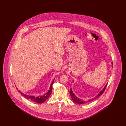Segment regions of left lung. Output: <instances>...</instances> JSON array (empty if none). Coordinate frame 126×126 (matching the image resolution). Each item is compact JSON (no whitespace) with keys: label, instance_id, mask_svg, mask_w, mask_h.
I'll return each instance as SVG.
<instances>
[{"label":"left lung","instance_id":"1","mask_svg":"<svg viewBox=\"0 0 126 126\" xmlns=\"http://www.w3.org/2000/svg\"><path fill=\"white\" fill-rule=\"evenodd\" d=\"M111 64L113 65V63H112V62H111ZM107 84H106V85L105 86V87H104V88L102 89V90L100 92V93L97 95V96H96L95 98H93V99H89V100H88V101H82L81 99H79L78 98L77 96H76V95L74 94L73 93V91H72V89H71L70 90V96L71 97V98H72V100L74 101V102H76V103H78V104H84V103H87V102H92V101H94V100L95 99H96V98H97L99 96H101V95L102 94L104 93V92L105 91V89H106V86H107Z\"/></svg>","mask_w":126,"mask_h":126}]
</instances>
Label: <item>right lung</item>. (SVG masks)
<instances>
[{
  "label": "right lung",
  "mask_w": 126,
  "mask_h": 126,
  "mask_svg": "<svg viewBox=\"0 0 126 126\" xmlns=\"http://www.w3.org/2000/svg\"><path fill=\"white\" fill-rule=\"evenodd\" d=\"M54 80V79L53 80L52 83L50 85L49 89L48 90L47 93L45 94L43 96L35 97L34 96H32V95H26V94H24L23 93H22V92H21L20 91H19V92L23 96H24L25 98H26L27 99L29 100L30 101H31L32 102H37V103H43V102H45L46 100H47L48 99V98L50 95V94H51V92H52V84H53Z\"/></svg>",
  "instance_id": "add662e5"
}]
</instances>
